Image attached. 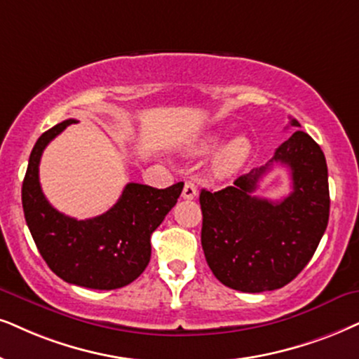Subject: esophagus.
Segmentation results:
<instances>
[{
    "instance_id": "34e87169",
    "label": "esophagus",
    "mask_w": 359,
    "mask_h": 359,
    "mask_svg": "<svg viewBox=\"0 0 359 359\" xmlns=\"http://www.w3.org/2000/svg\"><path fill=\"white\" fill-rule=\"evenodd\" d=\"M197 194H198V190H197V187H195V184L194 182H185V185H184V190H182V197L184 198H187V201H192V198H195L197 197Z\"/></svg>"
}]
</instances>
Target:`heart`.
I'll use <instances>...</instances> for the list:
<instances>
[{
	"label": "heart",
	"mask_w": 359,
	"mask_h": 359,
	"mask_svg": "<svg viewBox=\"0 0 359 359\" xmlns=\"http://www.w3.org/2000/svg\"><path fill=\"white\" fill-rule=\"evenodd\" d=\"M217 142H219L217 135H205V137L197 140V142L190 146V152L195 154V156H203V154L210 152L217 146ZM250 154V139L247 135H235L229 142H225L219 149V152L215 154V157L212 158V174L219 177V179L232 177L245 165V162L248 161Z\"/></svg>",
	"instance_id": "b5f03b06"
}]
</instances>
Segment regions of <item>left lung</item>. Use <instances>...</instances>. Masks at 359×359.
Listing matches in <instances>:
<instances>
[{
	"instance_id": "8db88e82",
	"label": "left lung",
	"mask_w": 359,
	"mask_h": 359,
	"mask_svg": "<svg viewBox=\"0 0 359 359\" xmlns=\"http://www.w3.org/2000/svg\"><path fill=\"white\" fill-rule=\"evenodd\" d=\"M300 127L297 119L290 121ZM273 163L287 165L292 192L280 203L252 196ZM202 248L212 273L225 287L247 293L285 287L305 269L330 217L328 167L318 144L297 130L265 165L233 185L201 192Z\"/></svg>"
}]
</instances>
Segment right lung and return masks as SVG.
Returning a JSON list of instances; mask_svg holds the SVG:
<instances>
[{"mask_svg":"<svg viewBox=\"0 0 359 359\" xmlns=\"http://www.w3.org/2000/svg\"><path fill=\"white\" fill-rule=\"evenodd\" d=\"M76 119L62 121L36 140L22 180L25 219L41 257L67 283L116 290L133 283L151 260V235L182 194L184 182L167 189L127 184L102 215L78 220L57 212L39 184V161L51 140Z\"/></svg>","mask_w":359,"mask_h":359,"instance_id":"obj_1","label":"right lung"}]
</instances>
